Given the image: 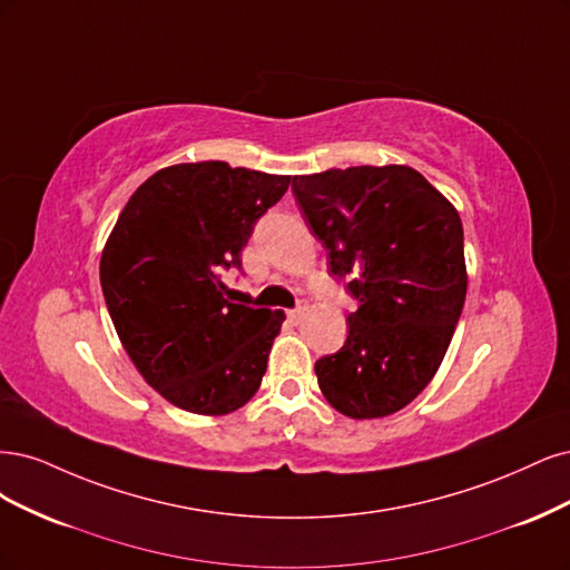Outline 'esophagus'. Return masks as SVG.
Instances as JSON below:
<instances>
[{
  "instance_id": "esophagus-1",
  "label": "esophagus",
  "mask_w": 570,
  "mask_h": 570,
  "mask_svg": "<svg viewBox=\"0 0 570 570\" xmlns=\"http://www.w3.org/2000/svg\"><path fill=\"white\" fill-rule=\"evenodd\" d=\"M303 315H305V309H303V307H296V309H288V312H286V317H288V322H291V324H298Z\"/></svg>"
}]
</instances>
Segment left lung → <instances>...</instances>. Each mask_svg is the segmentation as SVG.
Here are the masks:
<instances>
[{"instance_id":"left-lung-1","label":"left lung","mask_w":570,"mask_h":570,"mask_svg":"<svg viewBox=\"0 0 570 570\" xmlns=\"http://www.w3.org/2000/svg\"><path fill=\"white\" fill-rule=\"evenodd\" d=\"M293 196L360 303L345 345L315 364L320 391L351 419L395 414L431 383L462 315V219L410 165L296 175Z\"/></svg>"}]
</instances>
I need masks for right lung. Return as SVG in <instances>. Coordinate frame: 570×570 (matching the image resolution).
Returning a JSON list of instances; mask_svg holds the SVG:
<instances>
[{
    "label": "right lung",
    "mask_w": 570,
    "mask_h": 570,
    "mask_svg": "<svg viewBox=\"0 0 570 570\" xmlns=\"http://www.w3.org/2000/svg\"><path fill=\"white\" fill-rule=\"evenodd\" d=\"M291 175L177 163L130 196L101 253V288L118 338L144 381L175 407L223 416L258 393L282 309L232 303L253 225Z\"/></svg>",
    "instance_id": "obj_1"
}]
</instances>
